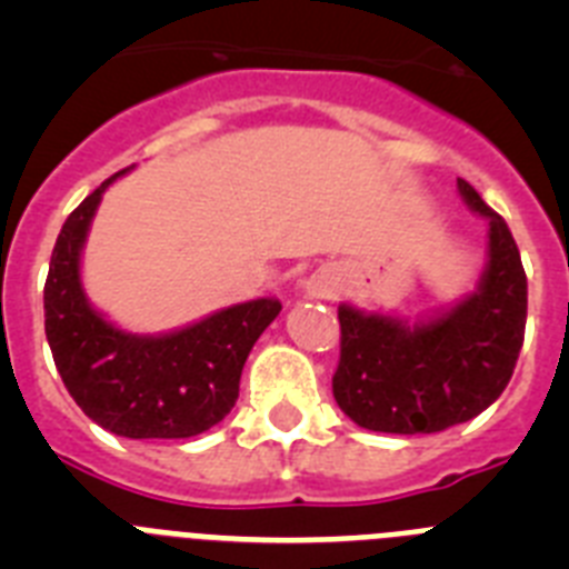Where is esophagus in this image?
<instances>
[{
  "mask_svg": "<svg viewBox=\"0 0 569 569\" xmlns=\"http://www.w3.org/2000/svg\"><path fill=\"white\" fill-rule=\"evenodd\" d=\"M313 293H319V296H328L330 290H328V284H316V290H313Z\"/></svg>",
  "mask_w": 569,
  "mask_h": 569,
  "instance_id": "esophagus-1",
  "label": "esophagus"
}]
</instances>
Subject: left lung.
Wrapping results in <instances>:
<instances>
[{"label":"left lung","instance_id":"1","mask_svg":"<svg viewBox=\"0 0 569 569\" xmlns=\"http://www.w3.org/2000/svg\"><path fill=\"white\" fill-rule=\"evenodd\" d=\"M465 204L490 222L479 288L456 308L407 325L341 301L333 396L376 433H439L470 421L505 393L527 325V276L510 228L459 179Z\"/></svg>","mask_w":569,"mask_h":569}]
</instances>
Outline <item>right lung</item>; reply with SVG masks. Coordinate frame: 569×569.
<instances>
[{"instance_id":"1","label":"right lung","mask_w":569,"mask_h":569,"mask_svg":"<svg viewBox=\"0 0 569 569\" xmlns=\"http://www.w3.org/2000/svg\"><path fill=\"white\" fill-rule=\"evenodd\" d=\"M116 176L62 224L44 281V336L68 393L88 419L124 439H190L233 410L241 367L281 305L244 301L159 336L116 328L90 308L79 276L90 222Z\"/></svg>"}]
</instances>
